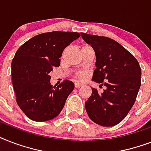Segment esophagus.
<instances>
[{"label": "esophagus", "instance_id": "34e87169", "mask_svg": "<svg viewBox=\"0 0 151 151\" xmlns=\"http://www.w3.org/2000/svg\"><path fill=\"white\" fill-rule=\"evenodd\" d=\"M82 85H84V84L81 82H80V81H75V83H74V86H75V88L81 87Z\"/></svg>", "mask_w": 151, "mask_h": 151}]
</instances>
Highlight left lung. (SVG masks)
<instances>
[{
	"mask_svg": "<svg viewBox=\"0 0 151 151\" xmlns=\"http://www.w3.org/2000/svg\"><path fill=\"white\" fill-rule=\"evenodd\" d=\"M81 35L96 53V68L92 81L106 86L102 93L92 88L85 110L95 123L114 126L135 103L141 85L140 66L137 59L114 40L85 33Z\"/></svg>",
	"mask_w": 151,
	"mask_h": 151,
	"instance_id": "left-lung-1",
	"label": "left lung"
}]
</instances>
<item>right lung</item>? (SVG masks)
I'll list each match as a JSON object with an SVG mask.
<instances>
[{
  "instance_id": "1",
  "label": "right lung",
  "mask_w": 151,
  "mask_h": 151,
  "mask_svg": "<svg viewBox=\"0 0 151 151\" xmlns=\"http://www.w3.org/2000/svg\"><path fill=\"white\" fill-rule=\"evenodd\" d=\"M80 37L76 32L53 31L34 36L17 50L12 62V81L20 109L35 122L49 121L59 114L74 88L65 80L51 85L49 73L60 65L66 47Z\"/></svg>"
}]
</instances>
